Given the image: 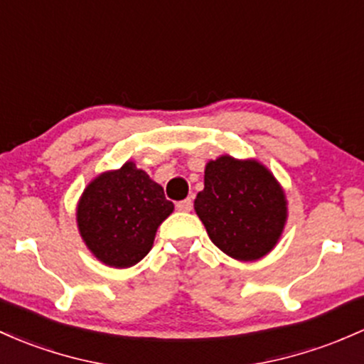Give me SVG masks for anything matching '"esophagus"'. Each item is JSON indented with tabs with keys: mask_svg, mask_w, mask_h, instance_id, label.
Instances as JSON below:
<instances>
[{
	"mask_svg": "<svg viewBox=\"0 0 364 364\" xmlns=\"http://www.w3.org/2000/svg\"><path fill=\"white\" fill-rule=\"evenodd\" d=\"M191 205H193V200H191V198H185V200L176 203L178 210H181V213H190Z\"/></svg>",
	"mask_w": 364,
	"mask_h": 364,
	"instance_id": "esophagus-1",
	"label": "esophagus"
}]
</instances>
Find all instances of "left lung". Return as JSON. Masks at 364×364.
I'll list each match as a JSON object with an SVG mask.
<instances>
[{"label": "left lung", "instance_id": "1", "mask_svg": "<svg viewBox=\"0 0 364 364\" xmlns=\"http://www.w3.org/2000/svg\"><path fill=\"white\" fill-rule=\"evenodd\" d=\"M195 213L218 249L237 261H257L282 237L287 198L277 178L261 162L221 155L207 162Z\"/></svg>", "mask_w": 364, "mask_h": 364}]
</instances>
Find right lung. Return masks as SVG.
<instances>
[{
  "mask_svg": "<svg viewBox=\"0 0 364 364\" xmlns=\"http://www.w3.org/2000/svg\"><path fill=\"white\" fill-rule=\"evenodd\" d=\"M173 210L162 186L129 161L86 186L75 215L79 233L98 261L131 267L150 252L157 228Z\"/></svg>",
  "mask_w": 364,
  "mask_h": 364,
  "instance_id": "obj_1",
  "label": "right lung"
}]
</instances>
